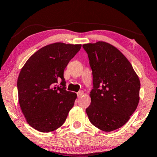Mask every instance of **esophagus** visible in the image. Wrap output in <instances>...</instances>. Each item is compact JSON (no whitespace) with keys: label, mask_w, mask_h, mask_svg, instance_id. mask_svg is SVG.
Listing matches in <instances>:
<instances>
[{"label":"esophagus","mask_w":157,"mask_h":157,"mask_svg":"<svg viewBox=\"0 0 157 157\" xmlns=\"http://www.w3.org/2000/svg\"><path fill=\"white\" fill-rule=\"evenodd\" d=\"M83 94H84V92L83 91H80V92H78V93H77V97L78 98H80L81 96H82Z\"/></svg>","instance_id":"obj_1"}]
</instances>
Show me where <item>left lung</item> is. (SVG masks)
<instances>
[{
    "mask_svg": "<svg viewBox=\"0 0 157 157\" xmlns=\"http://www.w3.org/2000/svg\"><path fill=\"white\" fill-rule=\"evenodd\" d=\"M93 70L91 103L86 113L91 124L110 132L128 122L139 102L140 80L120 50L105 41L82 45Z\"/></svg>",
    "mask_w": 157,
    "mask_h": 157,
    "instance_id": "1",
    "label": "left lung"
}]
</instances>
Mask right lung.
I'll use <instances>...</instances> for the list:
<instances>
[{"instance_id": "obj_1", "label": "right lung", "mask_w": 157, "mask_h": 157, "mask_svg": "<svg viewBox=\"0 0 157 157\" xmlns=\"http://www.w3.org/2000/svg\"><path fill=\"white\" fill-rule=\"evenodd\" d=\"M81 44L53 43L32 54L18 77V103L27 123L40 132L59 128L65 121L77 94L65 90L64 70ZM62 80V89L56 86Z\"/></svg>"}]
</instances>
